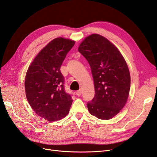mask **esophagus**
<instances>
[{
	"instance_id": "obj_1",
	"label": "esophagus",
	"mask_w": 157,
	"mask_h": 157,
	"mask_svg": "<svg viewBox=\"0 0 157 157\" xmlns=\"http://www.w3.org/2000/svg\"><path fill=\"white\" fill-rule=\"evenodd\" d=\"M81 94H82V91L80 90H78V91L76 92V94H77L78 96H80V95H81Z\"/></svg>"
}]
</instances>
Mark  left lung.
<instances>
[{"label":"left lung","mask_w":157,"mask_h":157,"mask_svg":"<svg viewBox=\"0 0 157 157\" xmlns=\"http://www.w3.org/2000/svg\"><path fill=\"white\" fill-rule=\"evenodd\" d=\"M78 52L90 64L95 96L87 103L91 115L111 119L124 107L130 88V75L126 61L117 47L98 34L87 36Z\"/></svg>","instance_id":"1"}]
</instances>
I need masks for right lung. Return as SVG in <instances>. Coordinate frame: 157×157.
<instances>
[{
  "label": "right lung",
  "instance_id": "add662e5",
  "mask_svg": "<svg viewBox=\"0 0 157 157\" xmlns=\"http://www.w3.org/2000/svg\"><path fill=\"white\" fill-rule=\"evenodd\" d=\"M75 42L59 37L52 40L35 57L25 80L26 97L38 115L56 121L67 115L73 99L65 92L60 67Z\"/></svg>",
  "mask_w": 157,
  "mask_h": 157
}]
</instances>
